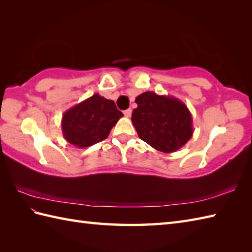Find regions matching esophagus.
<instances>
[{
	"mask_svg": "<svg viewBox=\"0 0 252 252\" xmlns=\"http://www.w3.org/2000/svg\"><path fill=\"white\" fill-rule=\"evenodd\" d=\"M131 109H127V110H125L124 111V115L126 116V117H129L130 115H131Z\"/></svg>",
	"mask_w": 252,
	"mask_h": 252,
	"instance_id": "esophagus-1",
	"label": "esophagus"
}]
</instances>
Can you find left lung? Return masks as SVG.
Segmentation results:
<instances>
[{
  "label": "left lung",
  "mask_w": 252,
  "mask_h": 252,
  "mask_svg": "<svg viewBox=\"0 0 252 252\" xmlns=\"http://www.w3.org/2000/svg\"><path fill=\"white\" fill-rule=\"evenodd\" d=\"M138 107L131 122L139 138L160 152H175L192 137V117L186 104L155 93H143L136 98Z\"/></svg>",
  "instance_id": "8db88e82"
}]
</instances>
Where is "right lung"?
Listing matches in <instances>:
<instances>
[{
	"mask_svg": "<svg viewBox=\"0 0 252 252\" xmlns=\"http://www.w3.org/2000/svg\"><path fill=\"white\" fill-rule=\"evenodd\" d=\"M122 116L114 101L96 94L66 111L61 127L66 141L85 148L104 140Z\"/></svg>",
	"mask_w": 252,
	"mask_h": 252,
	"instance_id": "obj_1",
	"label": "right lung"
}]
</instances>
